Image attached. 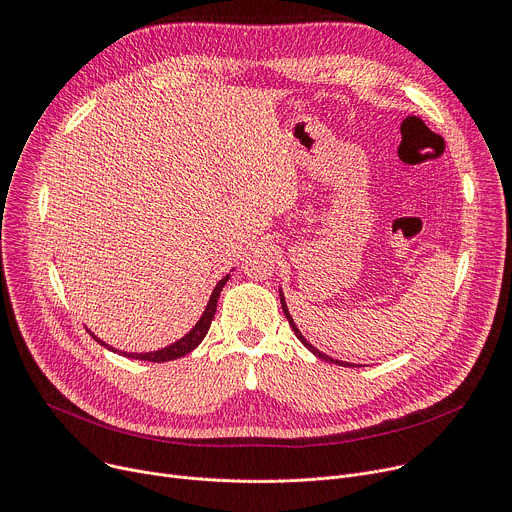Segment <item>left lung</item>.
Masks as SVG:
<instances>
[{
    "label": "left lung",
    "instance_id": "1",
    "mask_svg": "<svg viewBox=\"0 0 512 512\" xmlns=\"http://www.w3.org/2000/svg\"><path fill=\"white\" fill-rule=\"evenodd\" d=\"M279 300H281V308H283V314H285V318H287V322H289V326H291V330H294V334L298 336V340L314 354V356H318V358H322V360H326V362H334V364H340V367H354V364H350V362H342V360H334L332 356H328V354H324V352H320L314 344H310L306 338H304V334L300 332V328L296 326V322H294V318H291V314H289V310H287V304H285V298H283V291L279 289Z\"/></svg>",
    "mask_w": 512,
    "mask_h": 512
}]
</instances>
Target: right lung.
<instances>
[{"label": "right lung", "instance_id": "1", "mask_svg": "<svg viewBox=\"0 0 512 512\" xmlns=\"http://www.w3.org/2000/svg\"><path fill=\"white\" fill-rule=\"evenodd\" d=\"M227 281H229V275H225L221 281L216 283V287L212 289V294H210V298H208V304H206V308H204L200 320L196 322V326H194L188 334H184L180 340H176L174 344H170V346H166V348H162V350H154V352H123V350H117V348L105 344V342H103L101 338H97L91 330H89V332H91V336H93L101 346L109 348L111 352L123 354V356H127V358L148 360V362H168V360H176V358L186 356L188 352H192V350L204 340V336H206V332H208V328H210V324H212V318H214V314H216L218 296H221V291H223V287H225Z\"/></svg>", "mask_w": 512, "mask_h": 512}]
</instances>
